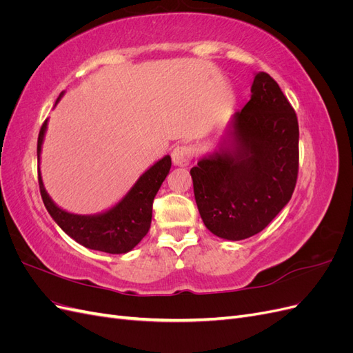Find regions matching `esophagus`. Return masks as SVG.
<instances>
[{
  "instance_id": "1",
  "label": "esophagus",
  "mask_w": 353,
  "mask_h": 353,
  "mask_svg": "<svg viewBox=\"0 0 353 353\" xmlns=\"http://www.w3.org/2000/svg\"><path fill=\"white\" fill-rule=\"evenodd\" d=\"M193 156H194L193 148L190 145L181 144V145H176L172 150V162L176 166H188L191 163V160H193Z\"/></svg>"
}]
</instances>
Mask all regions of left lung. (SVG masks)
Here are the masks:
<instances>
[{
  "instance_id": "obj_1",
  "label": "left lung",
  "mask_w": 353,
  "mask_h": 353,
  "mask_svg": "<svg viewBox=\"0 0 353 353\" xmlns=\"http://www.w3.org/2000/svg\"><path fill=\"white\" fill-rule=\"evenodd\" d=\"M231 152L191 168L194 197L206 228L227 240L261 232L287 205L299 174V123L280 85L261 72L252 99L236 113Z\"/></svg>"
}]
</instances>
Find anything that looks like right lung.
<instances>
[{
    "label": "right lung",
    "instance_id": "add662e5",
    "mask_svg": "<svg viewBox=\"0 0 353 353\" xmlns=\"http://www.w3.org/2000/svg\"><path fill=\"white\" fill-rule=\"evenodd\" d=\"M46 128L47 119L42 123L38 135V162ZM169 169L170 157L166 156L141 175L122 201L117 203L113 209L95 216L72 215L57 208L42 184L39 169L38 184L48 213L69 237L88 249L117 254L132 250L150 230L153 200L169 174Z\"/></svg>",
    "mask_w": 353,
    "mask_h": 353
}]
</instances>
